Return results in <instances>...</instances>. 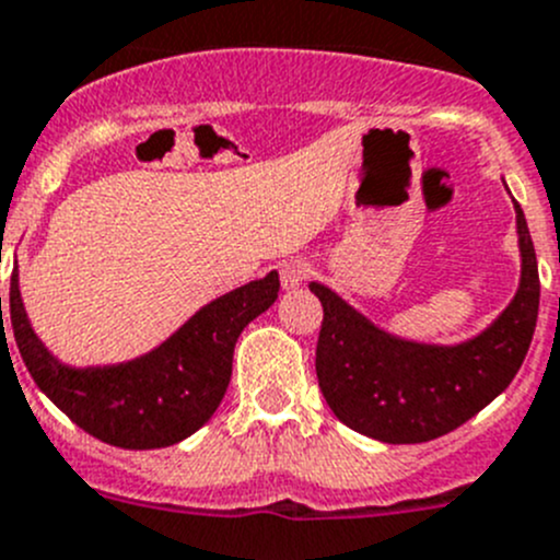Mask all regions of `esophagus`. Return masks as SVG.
<instances>
[{"label":"esophagus","instance_id":"1","mask_svg":"<svg viewBox=\"0 0 560 560\" xmlns=\"http://www.w3.org/2000/svg\"><path fill=\"white\" fill-rule=\"evenodd\" d=\"M312 273H314V265L303 257L284 259V262L279 265L281 287H284V290H295V287H301Z\"/></svg>","mask_w":560,"mask_h":560}]
</instances>
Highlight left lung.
Masks as SVG:
<instances>
[{
	"instance_id": "8db88e82",
	"label": "left lung",
	"mask_w": 560,
	"mask_h": 560,
	"mask_svg": "<svg viewBox=\"0 0 560 560\" xmlns=\"http://www.w3.org/2000/svg\"><path fill=\"white\" fill-rule=\"evenodd\" d=\"M517 210L523 281L492 328L459 347L399 341L352 312L323 284L317 380L341 424L383 443H427L463 427L520 372L539 314V268Z\"/></svg>"
}]
</instances>
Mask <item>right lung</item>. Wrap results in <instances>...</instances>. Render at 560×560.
I'll list each match as a JSON object with an SVG mask.
<instances>
[{"instance_id": "right-lung-1", "label": "right lung", "mask_w": 560, "mask_h": 560, "mask_svg": "<svg viewBox=\"0 0 560 560\" xmlns=\"http://www.w3.org/2000/svg\"><path fill=\"white\" fill-rule=\"evenodd\" d=\"M279 298V273L208 303L159 350L119 366L70 369L48 355L26 323L10 276V323L37 388L84 432L117 448H164L194 435L221 405L241 330ZM2 312V301H0Z\"/></svg>"}]
</instances>
